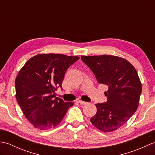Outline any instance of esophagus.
Wrapping results in <instances>:
<instances>
[{"label":"esophagus","mask_w":155,"mask_h":155,"mask_svg":"<svg viewBox=\"0 0 155 155\" xmlns=\"http://www.w3.org/2000/svg\"><path fill=\"white\" fill-rule=\"evenodd\" d=\"M78 103H79L81 104H86L88 103L87 102H84V101H78Z\"/></svg>","instance_id":"34e87169"}]
</instances>
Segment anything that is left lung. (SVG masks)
<instances>
[{
  "instance_id": "obj_1",
  "label": "left lung",
  "mask_w": 155,
  "mask_h": 155,
  "mask_svg": "<svg viewBox=\"0 0 155 155\" xmlns=\"http://www.w3.org/2000/svg\"><path fill=\"white\" fill-rule=\"evenodd\" d=\"M98 83L107 85V102L97 103L96 114L91 118L94 127L112 132L123 126L139 106L142 85L136 69L125 59L112 55L81 57Z\"/></svg>"
}]
</instances>
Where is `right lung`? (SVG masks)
I'll return each instance as SVG.
<instances>
[{
  "mask_svg": "<svg viewBox=\"0 0 155 155\" xmlns=\"http://www.w3.org/2000/svg\"><path fill=\"white\" fill-rule=\"evenodd\" d=\"M79 57L61 54L36 55L26 62L15 80L16 98L26 118L42 130L61 123L73 102L54 96L65 72Z\"/></svg>",
  "mask_w": 155,
  "mask_h": 155,
  "instance_id": "1",
  "label": "right lung"
}]
</instances>
